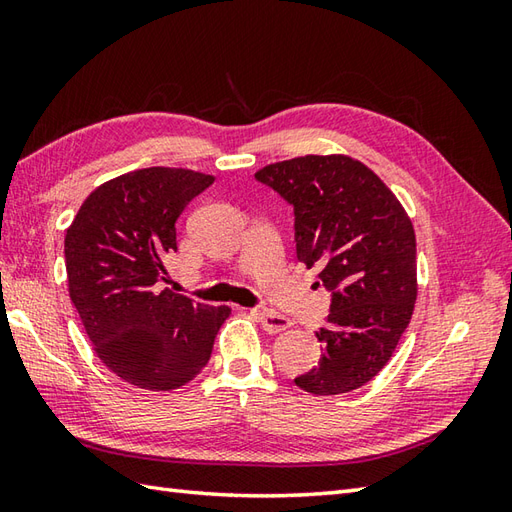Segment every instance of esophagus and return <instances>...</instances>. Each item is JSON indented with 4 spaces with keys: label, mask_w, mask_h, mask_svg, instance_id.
I'll return each instance as SVG.
<instances>
[{
    "label": "esophagus",
    "mask_w": 512,
    "mask_h": 512,
    "mask_svg": "<svg viewBox=\"0 0 512 512\" xmlns=\"http://www.w3.org/2000/svg\"><path fill=\"white\" fill-rule=\"evenodd\" d=\"M255 317L259 319V323H262V328L268 334H279V332H286L288 328H292V321L286 319V317H281V314H277V312L257 310Z\"/></svg>",
    "instance_id": "esophagus-1"
}]
</instances>
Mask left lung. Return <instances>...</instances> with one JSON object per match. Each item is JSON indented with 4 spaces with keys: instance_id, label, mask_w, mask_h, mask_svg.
<instances>
[{
    "instance_id": "8db88e82",
    "label": "left lung",
    "mask_w": 512,
    "mask_h": 512,
    "mask_svg": "<svg viewBox=\"0 0 512 512\" xmlns=\"http://www.w3.org/2000/svg\"><path fill=\"white\" fill-rule=\"evenodd\" d=\"M295 206L297 257L332 290L319 365L295 378L317 396L369 383L394 354L418 297L416 233L405 206L361 160L299 156L255 173Z\"/></svg>"
}]
</instances>
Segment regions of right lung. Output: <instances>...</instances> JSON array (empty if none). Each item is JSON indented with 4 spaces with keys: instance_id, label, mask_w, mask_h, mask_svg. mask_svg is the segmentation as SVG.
<instances>
[{
    "instance_id": "add662e5",
    "label": "right lung",
    "mask_w": 512,
    "mask_h": 512,
    "mask_svg": "<svg viewBox=\"0 0 512 512\" xmlns=\"http://www.w3.org/2000/svg\"><path fill=\"white\" fill-rule=\"evenodd\" d=\"M215 178L147 167L99 184L65 233L68 292L92 350L125 383L171 391L198 376L231 314L158 288L176 220Z\"/></svg>"
}]
</instances>
